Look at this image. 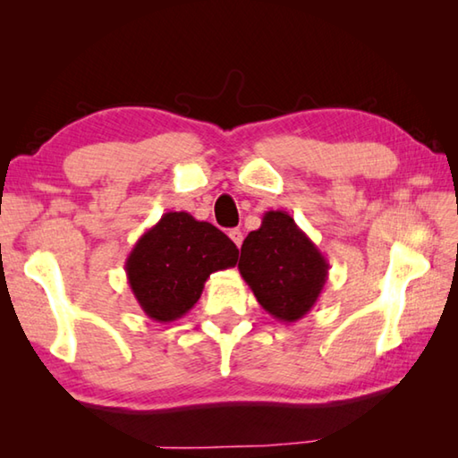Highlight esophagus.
I'll return each mask as SVG.
<instances>
[{
    "mask_svg": "<svg viewBox=\"0 0 458 458\" xmlns=\"http://www.w3.org/2000/svg\"><path fill=\"white\" fill-rule=\"evenodd\" d=\"M228 236H230V240H232V242H234L238 248L240 246H242V240H244V236H242V232H240L238 228H234V230H230L228 232Z\"/></svg>",
    "mask_w": 458,
    "mask_h": 458,
    "instance_id": "obj_1",
    "label": "esophagus"
}]
</instances>
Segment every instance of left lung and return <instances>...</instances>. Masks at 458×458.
Here are the masks:
<instances>
[{
    "label": "left lung",
    "instance_id": "left-lung-1",
    "mask_svg": "<svg viewBox=\"0 0 458 458\" xmlns=\"http://www.w3.org/2000/svg\"><path fill=\"white\" fill-rule=\"evenodd\" d=\"M238 270L268 315L294 323L315 307L329 262L291 214L270 210L260 228L244 238Z\"/></svg>",
    "mask_w": 458,
    "mask_h": 458
}]
</instances>
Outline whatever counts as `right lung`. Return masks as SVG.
Listing matches in <instances>:
<instances>
[{
  "label": "right lung",
  "mask_w": 458,
  "mask_h": 458,
  "mask_svg": "<svg viewBox=\"0 0 458 458\" xmlns=\"http://www.w3.org/2000/svg\"><path fill=\"white\" fill-rule=\"evenodd\" d=\"M236 244L214 224L167 212L137 240L125 273L145 315L169 323L198 303L212 273L236 267Z\"/></svg>",
  "instance_id": "1"
}]
</instances>
